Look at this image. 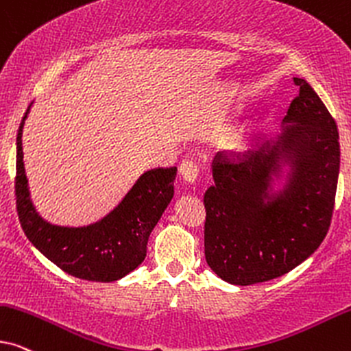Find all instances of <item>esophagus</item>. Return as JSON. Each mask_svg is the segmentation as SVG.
<instances>
[{
    "label": "esophagus",
    "mask_w": 351,
    "mask_h": 351,
    "mask_svg": "<svg viewBox=\"0 0 351 351\" xmlns=\"http://www.w3.org/2000/svg\"><path fill=\"white\" fill-rule=\"evenodd\" d=\"M179 172H180L182 179H184L185 182H189V184H193L198 177V166L195 165L193 161H184L179 167Z\"/></svg>",
    "instance_id": "1"
}]
</instances>
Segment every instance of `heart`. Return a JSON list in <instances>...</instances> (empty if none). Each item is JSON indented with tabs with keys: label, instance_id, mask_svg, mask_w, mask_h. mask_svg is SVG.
<instances>
[{
	"label": "heart",
	"instance_id": "obj_1",
	"mask_svg": "<svg viewBox=\"0 0 351 351\" xmlns=\"http://www.w3.org/2000/svg\"><path fill=\"white\" fill-rule=\"evenodd\" d=\"M239 143H240L239 138H235V140H234V147H239Z\"/></svg>",
	"mask_w": 351,
	"mask_h": 351
}]
</instances>
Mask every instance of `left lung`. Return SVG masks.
<instances>
[{
    "label": "left lung",
    "mask_w": 351,
    "mask_h": 351,
    "mask_svg": "<svg viewBox=\"0 0 351 351\" xmlns=\"http://www.w3.org/2000/svg\"><path fill=\"white\" fill-rule=\"evenodd\" d=\"M274 142L243 156L216 153L215 185L204 193V256L222 280L252 285L292 271L329 230L340 167L339 130L304 79ZM289 164L285 189L271 176Z\"/></svg>",
    "instance_id": "1"
}]
</instances>
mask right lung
<instances>
[{
    "instance_id": "1",
    "label": "right lung",
    "mask_w": 351,
    "mask_h": 351,
    "mask_svg": "<svg viewBox=\"0 0 351 351\" xmlns=\"http://www.w3.org/2000/svg\"><path fill=\"white\" fill-rule=\"evenodd\" d=\"M17 130L16 206L32 245L59 269L77 279L93 282L119 280L142 265L148 237L174 197L177 167H158L140 176L124 199L101 221L84 227L49 224L36 213L27 184L22 129Z\"/></svg>"
}]
</instances>
